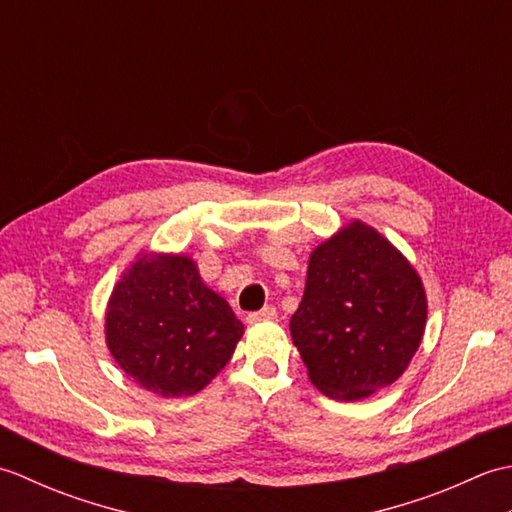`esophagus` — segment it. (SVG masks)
<instances>
[{
  "mask_svg": "<svg viewBox=\"0 0 512 512\" xmlns=\"http://www.w3.org/2000/svg\"><path fill=\"white\" fill-rule=\"evenodd\" d=\"M277 319V308L266 306L257 312H250L246 317V323H262V321H275Z\"/></svg>",
  "mask_w": 512,
  "mask_h": 512,
  "instance_id": "obj_1",
  "label": "esophagus"
}]
</instances>
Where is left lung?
Wrapping results in <instances>:
<instances>
[{
  "instance_id": "obj_1",
  "label": "left lung",
  "mask_w": 512,
  "mask_h": 512,
  "mask_svg": "<svg viewBox=\"0 0 512 512\" xmlns=\"http://www.w3.org/2000/svg\"><path fill=\"white\" fill-rule=\"evenodd\" d=\"M424 325L420 275L374 226L352 220L312 250L290 334L321 394L352 402L396 383Z\"/></svg>"
}]
</instances>
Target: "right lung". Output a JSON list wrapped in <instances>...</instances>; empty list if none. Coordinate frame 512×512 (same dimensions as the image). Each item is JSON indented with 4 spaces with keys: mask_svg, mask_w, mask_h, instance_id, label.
<instances>
[{
    "mask_svg": "<svg viewBox=\"0 0 512 512\" xmlns=\"http://www.w3.org/2000/svg\"><path fill=\"white\" fill-rule=\"evenodd\" d=\"M244 325L187 255L140 250L107 301V350L162 398L193 396L231 361Z\"/></svg>",
    "mask_w": 512,
    "mask_h": 512,
    "instance_id": "1",
    "label": "right lung"
}]
</instances>
